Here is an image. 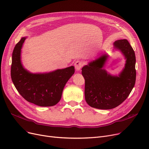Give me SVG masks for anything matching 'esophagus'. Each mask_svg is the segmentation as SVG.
I'll return each mask as SVG.
<instances>
[{
  "mask_svg": "<svg viewBox=\"0 0 149 149\" xmlns=\"http://www.w3.org/2000/svg\"><path fill=\"white\" fill-rule=\"evenodd\" d=\"M74 65H75V70L77 71H79V70L81 69V67L83 66V63L80 60H77L75 61Z\"/></svg>",
  "mask_w": 149,
  "mask_h": 149,
  "instance_id": "34e87169",
  "label": "esophagus"
}]
</instances>
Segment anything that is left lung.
Wrapping results in <instances>:
<instances>
[{
  "label": "left lung",
  "mask_w": 149,
  "mask_h": 149,
  "mask_svg": "<svg viewBox=\"0 0 149 149\" xmlns=\"http://www.w3.org/2000/svg\"><path fill=\"white\" fill-rule=\"evenodd\" d=\"M113 48L120 51L126 59L124 68L118 75H112L104 68L109 58L105 52L82 68L85 100L92 107L107 110L117 107L127 98L135 86L134 49L126 39L115 41Z\"/></svg>",
  "instance_id": "obj_1"
}]
</instances>
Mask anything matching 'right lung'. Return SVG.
<instances>
[{"instance_id":"right-lung-1","label":"right lung","mask_w":149,"mask_h":149,"mask_svg":"<svg viewBox=\"0 0 149 149\" xmlns=\"http://www.w3.org/2000/svg\"><path fill=\"white\" fill-rule=\"evenodd\" d=\"M27 37H22L15 46L12 55L11 77L20 94L27 101L42 107L57 104L64 87L75 72L74 66L45 73H32L23 66L21 51Z\"/></svg>"}]
</instances>
